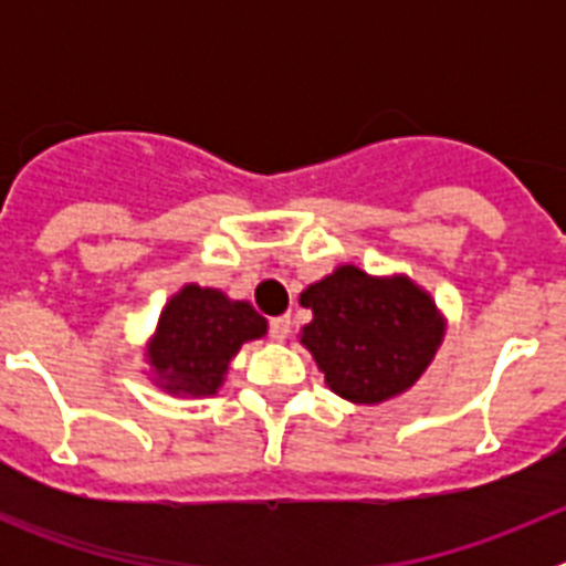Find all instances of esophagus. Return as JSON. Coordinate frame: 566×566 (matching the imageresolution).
Here are the masks:
<instances>
[{
  "label": "esophagus",
  "mask_w": 566,
  "mask_h": 566,
  "mask_svg": "<svg viewBox=\"0 0 566 566\" xmlns=\"http://www.w3.org/2000/svg\"><path fill=\"white\" fill-rule=\"evenodd\" d=\"M289 332H292V319H289L286 314L269 319V334H272V339H286Z\"/></svg>",
  "instance_id": "esophagus-1"
}]
</instances>
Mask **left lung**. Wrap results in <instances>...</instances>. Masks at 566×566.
Segmentation results:
<instances>
[{
	"mask_svg": "<svg viewBox=\"0 0 566 566\" xmlns=\"http://www.w3.org/2000/svg\"><path fill=\"white\" fill-rule=\"evenodd\" d=\"M314 319L300 343L312 352L337 397L379 405L399 397L424 374L444 337L431 294L411 277H371L339 266L300 294Z\"/></svg>",
	"mask_w": 566,
	"mask_h": 566,
	"instance_id": "obj_1",
	"label": "left lung"
}]
</instances>
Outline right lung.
<instances>
[{
  "instance_id": "1",
  "label": "right lung",
  "mask_w": 566,
  "mask_h": 566,
  "mask_svg": "<svg viewBox=\"0 0 566 566\" xmlns=\"http://www.w3.org/2000/svg\"><path fill=\"white\" fill-rule=\"evenodd\" d=\"M263 334L266 319L247 300L189 283L164 306L147 359L164 391L209 397L223 385L240 345Z\"/></svg>"
}]
</instances>
